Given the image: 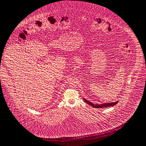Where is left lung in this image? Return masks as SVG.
I'll use <instances>...</instances> for the list:
<instances>
[{"mask_svg": "<svg viewBox=\"0 0 146 146\" xmlns=\"http://www.w3.org/2000/svg\"><path fill=\"white\" fill-rule=\"evenodd\" d=\"M84 100L85 101V102L87 103L90 106H91L92 107L94 108H108L110 106H113V105H115L118 103V101H116L115 102H113V103H104L102 104H94V103H92L91 102H89L88 100H86L85 99L83 98Z\"/></svg>", "mask_w": 146, "mask_h": 146, "instance_id": "left-lung-1", "label": "left lung"}]
</instances>
